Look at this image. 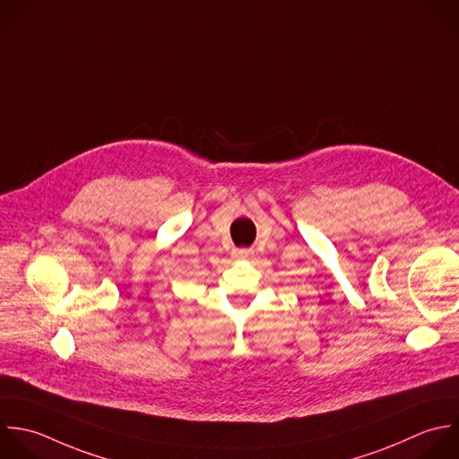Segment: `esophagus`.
<instances>
[{
    "label": "esophagus",
    "instance_id": "esophagus-1",
    "mask_svg": "<svg viewBox=\"0 0 459 459\" xmlns=\"http://www.w3.org/2000/svg\"><path fill=\"white\" fill-rule=\"evenodd\" d=\"M232 255H234L236 259H250V257L254 255V250H252V248H236V250L232 252Z\"/></svg>",
    "mask_w": 459,
    "mask_h": 459
}]
</instances>
